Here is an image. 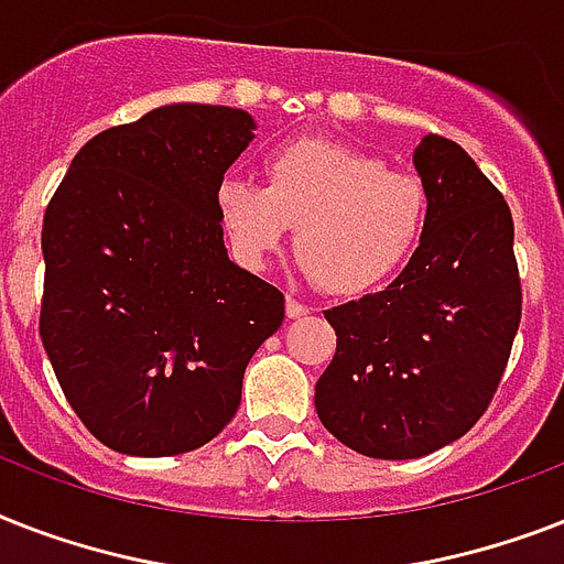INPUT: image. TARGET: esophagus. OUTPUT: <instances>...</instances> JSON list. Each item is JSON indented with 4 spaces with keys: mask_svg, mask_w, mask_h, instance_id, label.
Returning <instances> with one entry per match:
<instances>
[{
    "mask_svg": "<svg viewBox=\"0 0 564 564\" xmlns=\"http://www.w3.org/2000/svg\"><path fill=\"white\" fill-rule=\"evenodd\" d=\"M285 314H288V319H296V317H305V314H308V308H305V305L300 303V300H294V296H288V300H285Z\"/></svg>",
    "mask_w": 564,
    "mask_h": 564,
    "instance_id": "obj_1",
    "label": "esophagus"
}]
</instances>
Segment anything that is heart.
<instances>
[{"label":"heart","mask_w":564,"mask_h":564,"mask_svg":"<svg viewBox=\"0 0 564 564\" xmlns=\"http://www.w3.org/2000/svg\"><path fill=\"white\" fill-rule=\"evenodd\" d=\"M215 204L238 259L261 264L296 227L303 273L340 296L393 279L425 236L431 212L422 180L332 139L270 151L264 188L224 180Z\"/></svg>","instance_id":"obj_1"}]
</instances>
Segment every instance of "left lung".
I'll return each instance as SVG.
<instances>
[{"label": "left lung", "instance_id": "1", "mask_svg": "<svg viewBox=\"0 0 564 564\" xmlns=\"http://www.w3.org/2000/svg\"><path fill=\"white\" fill-rule=\"evenodd\" d=\"M427 227L378 294L326 311L337 352L314 387L319 422L376 460H416L460 440L492 402L521 319L512 215L457 142L413 151Z\"/></svg>", "mask_w": 564, "mask_h": 564}]
</instances>
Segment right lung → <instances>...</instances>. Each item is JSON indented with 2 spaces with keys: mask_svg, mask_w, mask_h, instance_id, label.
<instances>
[{
  "mask_svg": "<svg viewBox=\"0 0 564 564\" xmlns=\"http://www.w3.org/2000/svg\"><path fill=\"white\" fill-rule=\"evenodd\" d=\"M253 130L247 110L165 104L89 139L48 204L40 337L112 452L171 457L215 440L282 326L285 296L229 261L215 204Z\"/></svg>",
  "mask_w": 564,
  "mask_h": 564,
  "instance_id": "1",
  "label": "right lung"
}]
</instances>
